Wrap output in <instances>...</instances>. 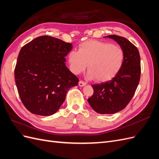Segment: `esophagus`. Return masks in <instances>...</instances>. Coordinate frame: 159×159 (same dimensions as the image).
<instances>
[{
  "mask_svg": "<svg viewBox=\"0 0 159 159\" xmlns=\"http://www.w3.org/2000/svg\"><path fill=\"white\" fill-rule=\"evenodd\" d=\"M78 85H79V86L80 87H84V86H85V85H86V83L85 82H84V81H79V84H78Z\"/></svg>",
  "mask_w": 159,
  "mask_h": 159,
  "instance_id": "obj_1",
  "label": "esophagus"
}]
</instances>
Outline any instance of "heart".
Segmentation results:
<instances>
[{"label":"heart","instance_id":"heart-1","mask_svg":"<svg viewBox=\"0 0 159 159\" xmlns=\"http://www.w3.org/2000/svg\"><path fill=\"white\" fill-rule=\"evenodd\" d=\"M121 47L109 43L91 40L79 46L78 52L72 50L68 56L70 71L74 74L84 71L88 66V79L99 82L112 79L121 70L125 61Z\"/></svg>","mask_w":159,"mask_h":159}]
</instances>
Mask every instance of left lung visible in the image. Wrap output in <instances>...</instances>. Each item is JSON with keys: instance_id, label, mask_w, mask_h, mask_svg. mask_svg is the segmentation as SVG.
<instances>
[{"instance_id": "8db88e82", "label": "left lung", "mask_w": 159, "mask_h": 159, "mask_svg": "<svg viewBox=\"0 0 159 159\" xmlns=\"http://www.w3.org/2000/svg\"><path fill=\"white\" fill-rule=\"evenodd\" d=\"M125 52L121 70L111 80L92 85L93 94L88 99L90 106L100 114H113L125 107L133 97L140 80L141 59L136 46L126 38L109 35Z\"/></svg>"}]
</instances>
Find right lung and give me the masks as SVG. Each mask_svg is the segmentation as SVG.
<instances>
[{
    "instance_id": "add662e5",
    "label": "right lung",
    "mask_w": 159,
    "mask_h": 159,
    "mask_svg": "<svg viewBox=\"0 0 159 159\" xmlns=\"http://www.w3.org/2000/svg\"><path fill=\"white\" fill-rule=\"evenodd\" d=\"M73 46L48 36L36 38L24 46L14 70L20 99L32 113L54 114L66 99L68 91L79 80L66 66L65 57Z\"/></svg>"
}]
</instances>
